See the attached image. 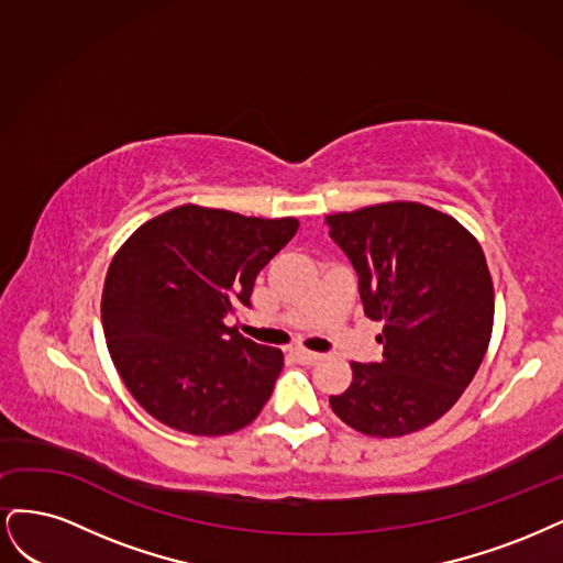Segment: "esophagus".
<instances>
[{
  "label": "esophagus",
  "mask_w": 563,
  "mask_h": 563,
  "mask_svg": "<svg viewBox=\"0 0 563 563\" xmlns=\"http://www.w3.org/2000/svg\"><path fill=\"white\" fill-rule=\"evenodd\" d=\"M292 355H295L299 362H303V365H316V362L322 357L320 353L306 351V349H295V351H292Z\"/></svg>",
  "instance_id": "obj_1"
}]
</instances>
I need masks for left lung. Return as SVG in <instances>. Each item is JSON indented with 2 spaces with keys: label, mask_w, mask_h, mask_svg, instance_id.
Returning <instances> with one entry per match:
<instances>
[{
  "label": "left lung",
  "mask_w": 563,
  "mask_h": 563,
  "mask_svg": "<svg viewBox=\"0 0 563 563\" xmlns=\"http://www.w3.org/2000/svg\"><path fill=\"white\" fill-rule=\"evenodd\" d=\"M365 316L384 322V360L351 362L339 419L372 438H402L444 416L475 378L494 330V283L482 245L453 217L395 201L328 214Z\"/></svg>",
  "instance_id": "8db88e82"
}]
</instances>
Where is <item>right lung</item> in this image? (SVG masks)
Wrapping results in <instances>:
<instances>
[{
  "label": "right lung",
  "mask_w": 563,
  "mask_h": 563,
  "mask_svg": "<svg viewBox=\"0 0 563 563\" xmlns=\"http://www.w3.org/2000/svg\"><path fill=\"white\" fill-rule=\"evenodd\" d=\"M297 229L295 217L179 206L121 245L104 278L102 328L125 388L156 421L217 438L257 419L283 353L224 320L250 308L257 274Z\"/></svg>",
  "instance_id": "add662e5"
}]
</instances>
